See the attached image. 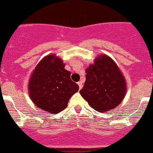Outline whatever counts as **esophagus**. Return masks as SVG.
Instances as JSON below:
<instances>
[{
    "label": "esophagus",
    "mask_w": 153,
    "mask_h": 153,
    "mask_svg": "<svg viewBox=\"0 0 153 153\" xmlns=\"http://www.w3.org/2000/svg\"><path fill=\"white\" fill-rule=\"evenodd\" d=\"M78 85H79V90H81L82 87V82H78Z\"/></svg>",
    "instance_id": "34e87169"
}]
</instances>
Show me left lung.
I'll use <instances>...</instances> for the list:
<instances>
[{"label":"left lung","instance_id":"1","mask_svg":"<svg viewBox=\"0 0 153 153\" xmlns=\"http://www.w3.org/2000/svg\"><path fill=\"white\" fill-rule=\"evenodd\" d=\"M86 82L79 93L93 109L105 113L123 100L126 79L111 58L100 55L86 68Z\"/></svg>","mask_w":153,"mask_h":153}]
</instances>
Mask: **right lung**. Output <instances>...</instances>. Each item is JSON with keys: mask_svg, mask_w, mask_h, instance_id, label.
<instances>
[{"mask_svg": "<svg viewBox=\"0 0 153 153\" xmlns=\"http://www.w3.org/2000/svg\"><path fill=\"white\" fill-rule=\"evenodd\" d=\"M64 67L61 59L53 54L47 55L37 64L28 82L29 96L34 104L53 114L66 109L70 98L79 88Z\"/></svg>", "mask_w": 153, "mask_h": 153, "instance_id": "right-lung-1", "label": "right lung"}]
</instances>
